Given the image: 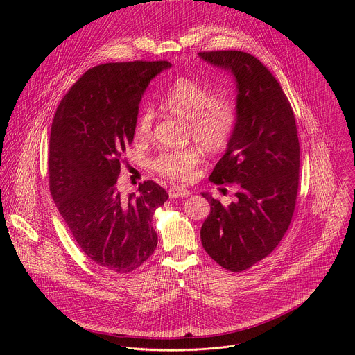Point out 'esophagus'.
Returning a JSON list of instances; mask_svg holds the SVG:
<instances>
[{
    "instance_id": "esophagus-1",
    "label": "esophagus",
    "mask_w": 355,
    "mask_h": 355,
    "mask_svg": "<svg viewBox=\"0 0 355 355\" xmlns=\"http://www.w3.org/2000/svg\"><path fill=\"white\" fill-rule=\"evenodd\" d=\"M191 195V192L188 189H184V188H180V187H171L168 189V196L170 198H188Z\"/></svg>"
}]
</instances>
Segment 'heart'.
Returning <instances> with one entry per match:
<instances>
[{"label": "heart", "instance_id": "obj_1", "mask_svg": "<svg viewBox=\"0 0 355 355\" xmlns=\"http://www.w3.org/2000/svg\"><path fill=\"white\" fill-rule=\"evenodd\" d=\"M160 107L167 114L188 122V139H192L209 153L223 150L237 125V107L227 96H215L207 85L181 77L163 94ZM153 108L146 107L136 119L135 136L140 140L150 137L155 123ZM202 162L198 147L163 151L151 162V168L162 177L175 182H188Z\"/></svg>", "mask_w": 355, "mask_h": 355}]
</instances>
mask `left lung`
<instances>
[{
  "mask_svg": "<svg viewBox=\"0 0 355 355\" xmlns=\"http://www.w3.org/2000/svg\"><path fill=\"white\" fill-rule=\"evenodd\" d=\"M205 62L229 70L237 87V125L209 180L234 185L237 200L225 207L202 193L211 214L200 227L208 254L240 272L271 254L295 211L300 150L295 115L270 70L239 50L200 52Z\"/></svg>",
  "mask_w": 355,
  "mask_h": 355,
  "instance_id": "obj_1",
  "label": "left lung"
}]
</instances>
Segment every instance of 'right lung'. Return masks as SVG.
<instances>
[{"mask_svg":"<svg viewBox=\"0 0 355 355\" xmlns=\"http://www.w3.org/2000/svg\"><path fill=\"white\" fill-rule=\"evenodd\" d=\"M168 67L166 60L95 66L67 91L53 118L50 192L84 254L112 272L136 270L157 247L151 220L168 193L144 181L137 195L123 198L116 181L133 141L141 95Z\"/></svg>","mask_w":355,"mask_h":355,"instance_id":"add662e5","label":"right lung"}]
</instances>
